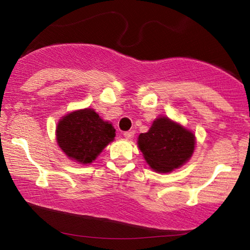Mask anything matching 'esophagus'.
Here are the masks:
<instances>
[{"instance_id": "1", "label": "esophagus", "mask_w": 250, "mask_h": 250, "mask_svg": "<svg viewBox=\"0 0 250 250\" xmlns=\"http://www.w3.org/2000/svg\"><path fill=\"white\" fill-rule=\"evenodd\" d=\"M124 135H125V138L126 139V140H131V139H132L133 135H134V131H126V132H124Z\"/></svg>"}]
</instances>
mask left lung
<instances>
[{
    "instance_id": "1",
    "label": "left lung",
    "mask_w": 250,
    "mask_h": 250,
    "mask_svg": "<svg viewBox=\"0 0 250 250\" xmlns=\"http://www.w3.org/2000/svg\"><path fill=\"white\" fill-rule=\"evenodd\" d=\"M196 138L170 118L161 116L153 121L151 128L138 138V146L146 162L158 173H170L192 158Z\"/></svg>"
}]
</instances>
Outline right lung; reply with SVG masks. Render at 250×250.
Returning a JSON list of instances; mask_svg holds the SVG:
<instances>
[{"label":"right lung","instance_id":"right-lung-1","mask_svg":"<svg viewBox=\"0 0 250 250\" xmlns=\"http://www.w3.org/2000/svg\"><path fill=\"white\" fill-rule=\"evenodd\" d=\"M115 137L112 125L91 108L68 112L56 126L58 146L68 159L83 166L94 162Z\"/></svg>","mask_w":250,"mask_h":250}]
</instances>
